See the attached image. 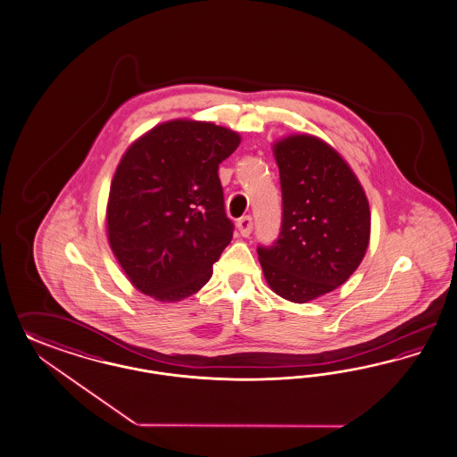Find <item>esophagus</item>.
Segmentation results:
<instances>
[{
    "label": "esophagus",
    "instance_id": "1",
    "mask_svg": "<svg viewBox=\"0 0 457 457\" xmlns=\"http://www.w3.org/2000/svg\"><path fill=\"white\" fill-rule=\"evenodd\" d=\"M237 229L241 233V237H250L253 231V220L250 216H243L237 222Z\"/></svg>",
    "mask_w": 457,
    "mask_h": 457
}]
</instances>
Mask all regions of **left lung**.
I'll return each mask as SVG.
<instances>
[{
  "label": "left lung",
  "instance_id": "left-lung-1",
  "mask_svg": "<svg viewBox=\"0 0 457 457\" xmlns=\"http://www.w3.org/2000/svg\"><path fill=\"white\" fill-rule=\"evenodd\" d=\"M280 170L282 226L271 246H258L271 290L305 303L345 284L370 243L366 194L343 157L311 135L273 145Z\"/></svg>",
  "mask_w": 457,
  "mask_h": 457
}]
</instances>
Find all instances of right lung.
<instances>
[{"mask_svg":"<svg viewBox=\"0 0 457 457\" xmlns=\"http://www.w3.org/2000/svg\"><path fill=\"white\" fill-rule=\"evenodd\" d=\"M239 142L228 128L175 120L126 150L106 224L111 250L145 295L179 302L209 282L235 231L218 169Z\"/></svg>","mask_w":457,"mask_h":457,"instance_id":"obj_1","label":"right lung"}]
</instances>
